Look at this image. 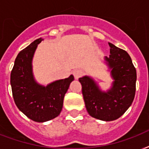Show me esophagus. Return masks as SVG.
<instances>
[{
    "mask_svg": "<svg viewBox=\"0 0 149 149\" xmlns=\"http://www.w3.org/2000/svg\"><path fill=\"white\" fill-rule=\"evenodd\" d=\"M84 73V71L81 70V69H76V70H73L72 72V74L74 76L75 79H78L79 77H82V75Z\"/></svg>",
    "mask_w": 149,
    "mask_h": 149,
    "instance_id": "obj_1",
    "label": "esophagus"
}]
</instances>
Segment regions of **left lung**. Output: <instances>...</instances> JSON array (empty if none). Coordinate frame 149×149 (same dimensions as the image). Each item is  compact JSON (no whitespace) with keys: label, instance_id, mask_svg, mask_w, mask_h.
Returning <instances> with one entry per match:
<instances>
[{"label":"left lung","instance_id":"left-lung-1","mask_svg":"<svg viewBox=\"0 0 149 149\" xmlns=\"http://www.w3.org/2000/svg\"><path fill=\"white\" fill-rule=\"evenodd\" d=\"M105 61L113 81L107 91H102L91 77L79 78L86 111L98 120L111 121L119 118L132 105L136 90V70L127 52L112 43Z\"/></svg>","mask_w":149,"mask_h":149}]
</instances>
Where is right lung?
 I'll return each mask as SVG.
<instances>
[{
  "label": "right lung",
  "instance_id": "obj_1",
  "mask_svg": "<svg viewBox=\"0 0 149 149\" xmlns=\"http://www.w3.org/2000/svg\"><path fill=\"white\" fill-rule=\"evenodd\" d=\"M38 38L20 52L10 72V85L17 108L31 120L45 122L59 115L63 99L74 77L54 81L47 86L38 84L32 72V58L37 46L42 41Z\"/></svg>",
  "mask_w": 149,
  "mask_h": 149
}]
</instances>
